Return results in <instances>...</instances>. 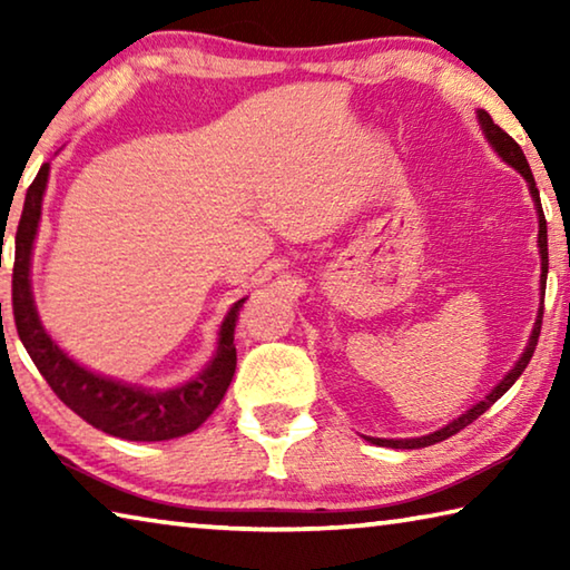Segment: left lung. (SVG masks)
Segmentation results:
<instances>
[{
  "label": "left lung",
  "mask_w": 570,
  "mask_h": 570,
  "mask_svg": "<svg viewBox=\"0 0 570 570\" xmlns=\"http://www.w3.org/2000/svg\"><path fill=\"white\" fill-rule=\"evenodd\" d=\"M478 125L482 135H485V140L490 142V148L498 153V158L508 163L510 168H515L520 176L525 178L528 183V190H530V198H533V206H535V216H538V254H540V306H538V316H535V324H533V332L528 336V344L523 354L518 356V362L513 364V370H510L503 380H500L490 394H485L480 402L472 404L468 412H462L460 417H455L452 422H448L445 428H440L435 432H430V435H422V438H404V440H387V438H364L366 442H372V445H380V448H394V450H417V448H428V445H435V442L448 440L452 435H458L462 428H468L472 420H478L482 412H485L490 404H495L503 394L513 387L515 380L523 374V370L530 362V356L535 352V344H538V336H540V322H543V296H546V278H548V226H546V216H543V206H540V193L535 188V178L533 173H530L528 160L523 156V150H520L518 142L510 138V135L500 128V125L493 122V118L485 110H478Z\"/></svg>",
  "instance_id": "1"
}]
</instances>
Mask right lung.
Listing matches in <instances>:
<instances>
[{"label":"right lung","mask_w":570,"mask_h":570,"mask_svg":"<svg viewBox=\"0 0 570 570\" xmlns=\"http://www.w3.org/2000/svg\"><path fill=\"white\" fill-rule=\"evenodd\" d=\"M50 178V163H45L27 188L22 218L14 236V274H12V312L17 334L37 370L50 384L52 392L67 407L80 414L92 428L108 432L112 438L132 442H160L183 438L198 430L224 400L236 372L234 332L238 312L246 296L228 308L220 322L218 346L210 362L196 377L170 390H150L115 377H105L75 362L37 314L32 294V250L37 228L42 218V198Z\"/></svg>","instance_id":"right-lung-1"}]
</instances>
